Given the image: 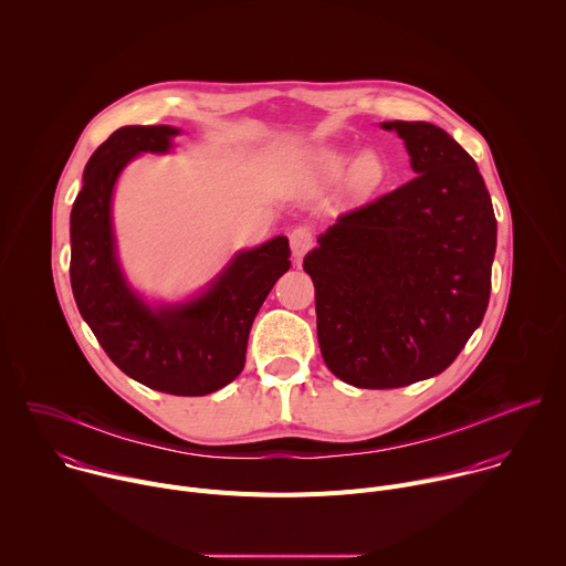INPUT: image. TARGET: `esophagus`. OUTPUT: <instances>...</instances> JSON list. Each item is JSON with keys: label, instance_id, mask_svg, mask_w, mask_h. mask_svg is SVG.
I'll use <instances>...</instances> for the list:
<instances>
[{"label": "esophagus", "instance_id": "1", "mask_svg": "<svg viewBox=\"0 0 566 566\" xmlns=\"http://www.w3.org/2000/svg\"><path fill=\"white\" fill-rule=\"evenodd\" d=\"M289 239H291L293 255L300 260V258H304V255L313 249V244H315V232H313L311 226H304V223H302V226H295V228L291 230Z\"/></svg>", "mask_w": 566, "mask_h": 566}]
</instances>
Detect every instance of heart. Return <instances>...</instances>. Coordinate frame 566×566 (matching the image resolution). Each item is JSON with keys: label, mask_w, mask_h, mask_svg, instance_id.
Instances as JSON below:
<instances>
[{"label": "heart", "mask_w": 566, "mask_h": 566, "mask_svg": "<svg viewBox=\"0 0 566 566\" xmlns=\"http://www.w3.org/2000/svg\"><path fill=\"white\" fill-rule=\"evenodd\" d=\"M349 164V151L340 147H319L313 154V166L327 177L343 175L345 166ZM385 179V166L380 156L374 149H363L356 154L349 168V184L358 192H369Z\"/></svg>", "instance_id": "heart-1"}]
</instances>
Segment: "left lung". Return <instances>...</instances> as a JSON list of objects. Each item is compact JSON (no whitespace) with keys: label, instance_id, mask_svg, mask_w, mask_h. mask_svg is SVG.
I'll list each match as a JSON object with an SVG mask.
<instances>
[{"label":"left lung","instance_id":"obj_1","mask_svg":"<svg viewBox=\"0 0 566 566\" xmlns=\"http://www.w3.org/2000/svg\"><path fill=\"white\" fill-rule=\"evenodd\" d=\"M417 177L347 210L304 258L327 367L363 389L441 374L491 300L497 221L470 154L432 123H382Z\"/></svg>","mask_w":566,"mask_h":566}]
</instances>
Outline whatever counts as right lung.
I'll use <instances>...</instances> for the list:
<instances>
[{
  "mask_svg": "<svg viewBox=\"0 0 566 566\" xmlns=\"http://www.w3.org/2000/svg\"><path fill=\"white\" fill-rule=\"evenodd\" d=\"M179 129L120 127L90 158L85 186L71 210V289L80 315L112 363L129 378L175 396H203L244 369L253 319L289 271L286 237L239 253L197 300L151 311L118 269L112 234V192L138 151H166Z\"/></svg>",
  "mask_w": 566,
  "mask_h": 566,
  "instance_id": "add662e5",
  "label": "right lung"
}]
</instances>
